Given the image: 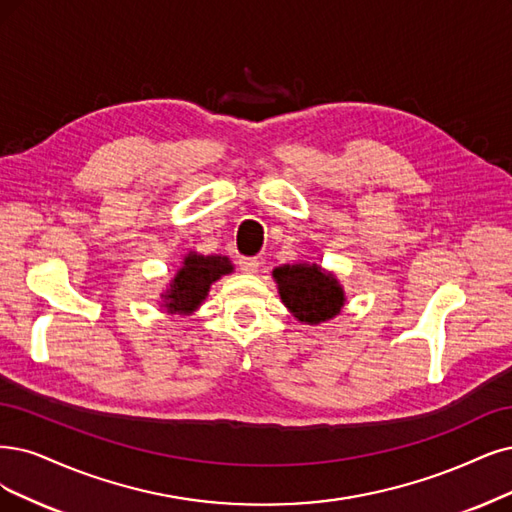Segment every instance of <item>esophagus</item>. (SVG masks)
<instances>
[{
  "label": "esophagus",
  "mask_w": 512,
  "mask_h": 512,
  "mask_svg": "<svg viewBox=\"0 0 512 512\" xmlns=\"http://www.w3.org/2000/svg\"><path fill=\"white\" fill-rule=\"evenodd\" d=\"M238 266L246 274H255L259 270V261L255 257H240L238 259Z\"/></svg>",
  "instance_id": "obj_1"
}]
</instances>
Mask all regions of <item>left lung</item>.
<instances>
[{"mask_svg":"<svg viewBox=\"0 0 512 512\" xmlns=\"http://www.w3.org/2000/svg\"><path fill=\"white\" fill-rule=\"evenodd\" d=\"M280 299L301 323L318 325L339 314L344 306V291L333 274H325L316 263H295L274 270Z\"/></svg>","mask_w":512,"mask_h":512,"instance_id":"obj_1","label":"left lung"}]
</instances>
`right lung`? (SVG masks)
I'll use <instances>...</instances> for the list:
<instances>
[{
    "label": "right lung",
    "mask_w": 512,
    "mask_h": 512,
    "mask_svg": "<svg viewBox=\"0 0 512 512\" xmlns=\"http://www.w3.org/2000/svg\"><path fill=\"white\" fill-rule=\"evenodd\" d=\"M234 268L227 257L219 255H198L189 253L183 259V268L177 272L175 280L170 282V289L164 295V306L170 314H189L194 312L208 289L223 274H230Z\"/></svg>",
    "instance_id": "1"
}]
</instances>
